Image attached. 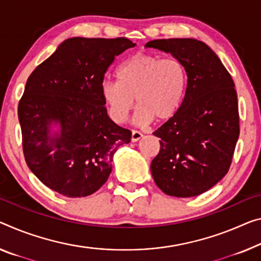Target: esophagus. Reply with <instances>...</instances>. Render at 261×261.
Returning a JSON list of instances; mask_svg holds the SVG:
<instances>
[{
  "mask_svg": "<svg viewBox=\"0 0 261 261\" xmlns=\"http://www.w3.org/2000/svg\"><path fill=\"white\" fill-rule=\"evenodd\" d=\"M142 136H143V134L141 133V132H139V130H132V141H133V142L139 141V140L141 139Z\"/></svg>",
  "mask_w": 261,
  "mask_h": 261,
  "instance_id": "34e87169",
  "label": "esophagus"
}]
</instances>
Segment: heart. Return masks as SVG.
Wrapping results in <instances>:
<instances>
[{
    "mask_svg": "<svg viewBox=\"0 0 261 261\" xmlns=\"http://www.w3.org/2000/svg\"><path fill=\"white\" fill-rule=\"evenodd\" d=\"M119 82L103 80L101 95L114 122L121 123L133 110L136 122L147 125L156 119L164 122L177 113L188 90V70L177 58L136 54L121 64Z\"/></svg>",
    "mask_w": 261,
    "mask_h": 261,
    "instance_id": "1",
    "label": "heart"
}]
</instances>
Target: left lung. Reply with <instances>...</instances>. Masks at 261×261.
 <instances>
[{"instance_id":"obj_1","label":"left lung","mask_w":261,"mask_h":261,"mask_svg":"<svg viewBox=\"0 0 261 261\" xmlns=\"http://www.w3.org/2000/svg\"><path fill=\"white\" fill-rule=\"evenodd\" d=\"M146 47L171 54L188 70L181 108L153 133L161 147L151 161V175L164 194L194 197L230 169L240 130L234 83L218 56L197 39H154Z\"/></svg>"}]
</instances>
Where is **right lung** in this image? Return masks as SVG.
I'll list each match as a JSON object with an SVG mask.
<instances>
[{
    "mask_svg": "<svg viewBox=\"0 0 261 261\" xmlns=\"http://www.w3.org/2000/svg\"><path fill=\"white\" fill-rule=\"evenodd\" d=\"M135 46L125 37L64 41L27 80L18 102L25 162L39 181L66 197L99 190L112 171L115 148L132 132L107 114L101 84L117 56ZM52 123L61 132L51 135Z\"/></svg>",
    "mask_w": 261,
    "mask_h": 261,
    "instance_id": "1",
    "label": "right lung"
}]
</instances>
